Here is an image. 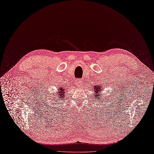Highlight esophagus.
<instances>
[{"label":"esophagus","instance_id":"1","mask_svg":"<svg viewBox=\"0 0 154 154\" xmlns=\"http://www.w3.org/2000/svg\"><path fill=\"white\" fill-rule=\"evenodd\" d=\"M82 82H82V80H80V79H77V80H76L75 84H76V85L77 87H81V86L82 85V84H83Z\"/></svg>","mask_w":154,"mask_h":154}]
</instances>
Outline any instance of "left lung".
Instances as JSON below:
<instances>
[{"mask_svg":"<svg viewBox=\"0 0 154 154\" xmlns=\"http://www.w3.org/2000/svg\"><path fill=\"white\" fill-rule=\"evenodd\" d=\"M93 91L94 92V101H96L95 102H99L100 100H101V96L103 94V93L101 94V92H103V87L101 86V83H99L94 86H93ZM102 100L103 99L102 98Z\"/></svg>","mask_w":154,"mask_h":154,"instance_id":"8db88e82","label":"left lung"}]
</instances>
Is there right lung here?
I'll return each instance as SVG.
<instances>
[{"label":"right lung","mask_w":154,"mask_h":154,"mask_svg":"<svg viewBox=\"0 0 154 154\" xmlns=\"http://www.w3.org/2000/svg\"><path fill=\"white\" fill-rule=\"evenodd\" d=\"M49 94V93H48ZM54 94H51V97H49L50 98L51 97L53 100L55 101H61L63 99H64V96L66 95V88H65L64 87H58L57 91H56L55 92H54Z\"/></svg>","instance_id":"add662e5"}]
</instances>
